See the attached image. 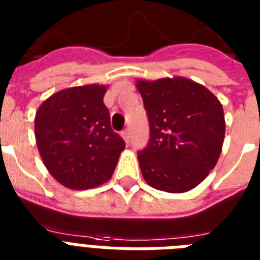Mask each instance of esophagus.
<instances>
[{"label": "esophagus", "instance_id": "obj_1", "mask_svg": "<svg viewBox=\"0 0 260 260\" xmlns=\"http://www.w3.org/2000/svg\"><path fill=\"white\" fill-rule=\"evenodd\" d=\"M121 136L122 139L125 140V143H129L131 142V134H129V129H125L121 132Z\"/></svg>", "mask_w": 260, "mask_h": 260}]
</instances>
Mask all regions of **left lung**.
<instances>
[{"label":"left lung","mask_w":260,"mask_h":260,"mask_svg":"<svg viewBox=\"0 0 260 260\" xmlns=\"http://www.w3.org/2000/svg\"><path fill=\"white\" fill-rule=\"evenodd\" d=\"M136 87L150 122V140L138 159L150 186L183 193L200 185L221 154L222 105L205 86L175 77L139 79Z\"/></svg>","instance_id":"obj_1"}]
</instances>
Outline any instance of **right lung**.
Listing matches in <instances>:
<instances>
[{"instance_id":"right-lung-1","label":"right lung","mask_w":260,"mask_h":260,"mask_svg":"<svg viewBox=\"0 0 260 260\" xmlns=\"http://www.w3.org/2000/svg\"><path fill=\"white\" fill-rule=\"evenodd\" d=\"M106 86L86 85L52 94L35 117V136L47 170L69 189L109 181L125 143L110 126Z\"/></svg>"}]
</instances>
